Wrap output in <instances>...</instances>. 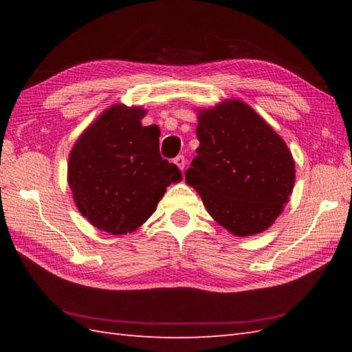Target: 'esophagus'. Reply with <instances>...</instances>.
Returning <instances> with one entry per match:
<instances>
[{"label":"esophagus","instance_id":"esophagus-1","mask_svg":"<svg viewBox=\"0 0 352 352\" xmlns=\"http://www.w3.org/2000/svg\"><path fill=\"white\" fill-rule=\"evenodd\" d=\"M174 163L177 164L178 168H180V170H184V168H186V159L183 155H177L175 159H174Z\"/></svg>","mask_w":352,"mask_h":352}]
</instances>
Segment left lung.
I'll list each match as a JSON object with an SVG mask.
<instances>
[{
    "mask_svg": "<svg viewBox=\"0 0 352 352\" xmlns=\"http://www.w3.org/2000/svg\"><path fill=\"white\" fill-rule=\"evenodd\" d=\"M199 146L186 183L231 234H258L275 222L295 184V160L280 134L241 100L198 109Z\"/></svg>",
    "mask_w": 352,
    "mask_h": 352,
    "instance_id": "obj_1",
    "label": "left lung"
}]
</instances>
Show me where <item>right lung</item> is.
Instances as JSON below:
<instances>
[{
  "label": "right lung",
  "mask_w": 352,
  "mask_h": 352,
  "mask_svg": "<svg viewBox=\"0 0 352 352\" xmlns=\"http://www.w3.org/2000/svg\"><path fill=\"white\" fill-rule=\"evenodd\" d=\"M146 110L113 104L80 134L68 162V184L81 216L95 228L131 233L151 216L182 172L159 153L160 129L142 126Z\"/></svg>",
  "instance_id": "obj_1"
}]
</instances>
